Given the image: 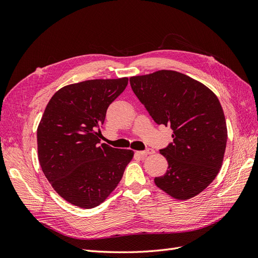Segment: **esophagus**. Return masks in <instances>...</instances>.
I'll return each mask as SVG.
<instances>
[{
	"instance_id": "1",
	"label": "esophagus",
	"mask_w": 258,
	"mask_h": 258,
	"mask_svg": "<svg viewBox=\"0 0 258 258\" xmlns=\"http://www.w3.org/2000/svg\"><path fill=\"white\" fill-rule=\"evenodd\" d=\"M138 154L141 156H147V155L154 154V150H152V148H147V150H145V151H139Z\"/></svg>"
}]
</instances>
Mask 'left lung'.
Here are the masks:
<instances>
[{
  "instance_id": "8db88e82",
  "label": "left lung",
  "mask_w": 258,
  "mask_h": 258,
  "mask_svg": "<svg viewBox=\"0 0 258 258\" xmlns=\"http://www.w3.org/2000/svg\"><path fill=\"white\" fill-rule=\"evenodd\" d=\"M130 85L154 121L173 130V142L160 150L168 170L155 177V184L177 200L197 196L220 172L227 143L225 115L215 93L171 70L132 76Z\"/></svg>"
}]
</instances>
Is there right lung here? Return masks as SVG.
Wrapping results in <instances>:
<instances>
[{
	"label": "right lung",
	"mask_w": 258,
	"mask_h": 258,
	"mask_svg": "<svg viewBox=\"0 0 258 258\" xmlns=\"http://www.w3.org/2000/svg\"><path fill=\"white\" fill-rule=\"evenodd\" d=\"M128 85V77L90 80L64 86L49 100L37 127L43 172L60 196L92 209L110 196L134 158V151L100 144L106 110Z\"/></svg>",
	"instance_id": "obj_1"
}]
</instances>
